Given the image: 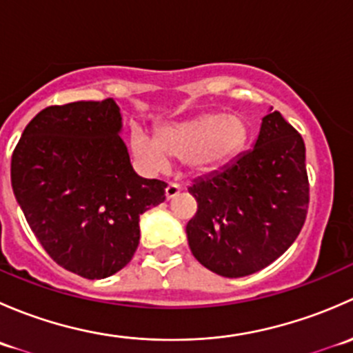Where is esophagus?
I'll return each mask as SVG.
<instances>
[{
  "mask_svg": "<svg viewBox=\"0 0 353 353\" xmlns=\"http://www.w3.org/2000/svg\"><path fill=\"white\" fill-rule=\"evenodd\" d=\"M181 193V186L179 184H176V183H170L169 186L165 188V198L167 199H172V198H176L177 194Z\"/></svg>",
  "mask_w": 353,
  "mask_h": 353,
  "instance_id": "34e87169",
  "label": "esophagus"
}]
</instances>
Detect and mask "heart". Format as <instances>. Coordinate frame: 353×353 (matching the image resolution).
I'll return each mask as SVG.
<instances>
[{
    "instance_id": "1",
    "label": "heart",
    "mask_w": 353,
    "mask_h": 353,
    "mask_svg": "<svg viewBox=\"0 0 353 353\" xmlns=\"http://www.w3.org/2000/svg\"><path fill=\"white\" fill-rule=\"evenodd\" d=\"M248 138V124L241 116L208 112L163 126L159 138L137 128L131 134V148L152 170L165 169L170 159H183L193 172H206L230 162L245 147Z\"/></svg>"
}]
</instances>
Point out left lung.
<instances>
[{
	"label": "left lung",
	"mask_w": 353,
	"mask_h": 353,
	"mask_svg": "<svg viewBox=\"0 0 353 353\" xmlns=\"http://www.w3.org/2000/svg\"><path fill=\"white\" fill-rule=\"evenodd\" d=\"M198 210L186 234L194 258L227 279L272 265L297 239L309 208L305 145L279 110L254 148L188 188Z\"/></svg>",
	"instance_id": "1"
}]
</instances>
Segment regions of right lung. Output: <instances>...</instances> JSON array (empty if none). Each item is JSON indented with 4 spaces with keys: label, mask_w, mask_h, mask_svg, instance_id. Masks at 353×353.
<instances>
[{
    "label": "right lung",
    "mask_w": 353,
    "mask_h": 353,
    "mask_svg": "<svg viewBox=\"0 0 353 353\" xmlns=\"http://www.w3.org/2000/svg\"><path fill=\"white\" fill-rule=\"evenodd\" d=\"M112 99L42 109L12 155V186L32 232L59 266L88 280L128 265L140 215L167 184L133 170Z\"/></svg>",
    "instance_id": "obj_1"
}]
</instances>
